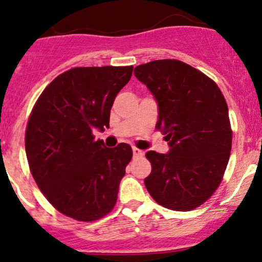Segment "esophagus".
<instances>
[{
	"label": "esophagus",
	"instance_id": "1",
	"mask_svg": "<svg viewBox=\"0 0 262 262\" xmlns=\"http://www.w3.org/2000/svg\"><path fill=\"white\" fill-rule=\"evenodd\" d=\"M133 155L135 156V158H138V156H143L144 151H143V150L138 149V148H133Z\"/></svg>",
	"mask_w": 262,
	"mask_h": 262
}]
</instances>
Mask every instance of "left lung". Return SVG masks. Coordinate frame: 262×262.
Wrapping results in <instances>:
<instances>
[{"instance_id":"1","label":"left lung","mask_w":262,"mask_h":262,"mask_svg":"<svg viewBox=\"0 0 262 262\" xmlns=\"http://www.w3.org/2000/svg\"><path fill=\"white\" fill-rule=\"evenodd\" d=\"M134 75L159 107L156 128L170 150L145 154L151 173L145 187L162 207L191 210L218 188L231 150L227 102L217 83L180 60H155L137 66Z\"/></svg>"}]
</instances>
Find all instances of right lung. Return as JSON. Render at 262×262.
<instances>
[{
  "mask_svg": "<svg viewBox=\"0 0 262 262\" xmlns=\"http://www.w3.org/2000/svg\"><path fill=\"white\" fill-rule=\"evenodd\" d=\"M133 66L74 68L55 77L35 102L26 130V154L39 189L62 214L81 222L113 209L133 151L106 148L93 130L110 128L117 93Z\"/></svg>",
  "mask_w": 262,
  "mask_h": 262,
  "instance_id": "1",
  "label": "right lung"
}]
</instances>
